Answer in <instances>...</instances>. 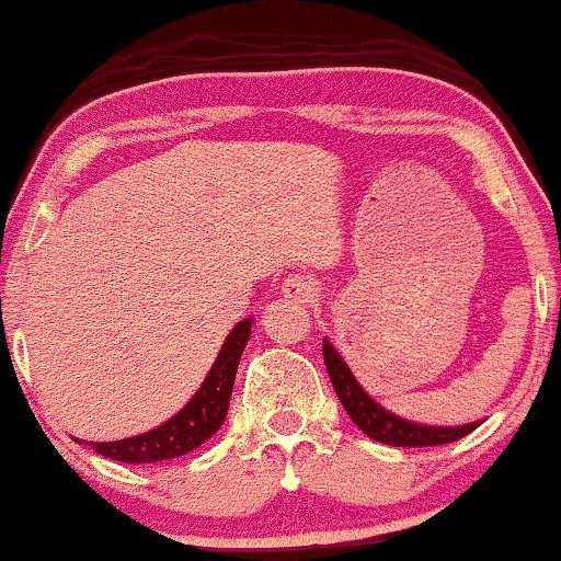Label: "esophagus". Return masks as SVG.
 <instances>
[{"label": "esophagus", "mask_w": 561, "mask_h": 561, "mask_svg": "<svg viewBox=\"0 0 561 561\" xmlns=\"http://www.w3.org/2000/svg\"><path fill=\"white\" fill-rule=\"evenodd\" d=\"M282 293H285V298L295 302H313L319 298V282L308 274H293L282 285Z\"/></svg>", "instance_id": "esophagus-1"}]
</instances>
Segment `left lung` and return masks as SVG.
I'll list each match as a JSON object with an SVG mask.
<instances>
[{
    "instance_id": "obj_1",
    "label": "left lung",
    "mask_w": 561,
    "mask_h": 561,
    "mask_svg": "<svg viewBox=\"0 0 561 561\" xmlns=\"http://www.w3.org/2000/svg\"><path fill=\"white\" fill-rule=\"evenodd\" d=\"M323 360H327L329 379L334 383L336 397L345 404L347 415L363 434L376 438V442L391 444V447H436V444H449L457 438L468 436L478 428V423H465V426H423V423L404 421V417L383 410L379 402H374L355 381L353 370L342 360L334 345L323 340Z\"/></svg>"
}]
</instances>
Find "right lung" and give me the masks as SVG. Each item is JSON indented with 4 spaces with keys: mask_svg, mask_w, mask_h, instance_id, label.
I'll list each match as a JSON object with an SVG mask.
<instances>
[{
    "mask_svg": "<svg viewBox=\"0 0 561 561\" xmlns=\"http://www.w3.org/2000/svg\"><path fill=\"white\" fill-rule=\"evenodd\" d=\"M251 323L253 319H245L229 332L201 389L178 415H172L170 421L148 431V434L119 438V442H88V447H93V451L110 457V460L130 465L174 460V457L201 447L225 423L240 355L251 340Z\"/></svg>",
    "mask_w": 561,
    "mask_h": 561,
    "instance_id": "add662e5",
    "label": "right lung"
}]
</instances>
